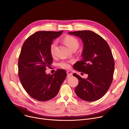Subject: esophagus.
I'll return each mask as SVG.
<instances>
[{"instance_id": "obj_1", "label": "esophagus", "mask_w": 129, "mask_h": 129, "mask_svg": "<svg viewBox=\"0 0 129 129\" xmlns=\"http://www.w3.org/2000/svg\"><path fill=\"white\" fill-rule=\"evenodd\" d=\"M67 77H68L72 76V73L70 71H67Z\"/></svg>"}]
</instances>
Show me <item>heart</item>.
<instances>
[{
  "label": "heart",
  "instance_id": "heart-1",
  "mask_svg": "<svg viewBox=\"0 0 129 129\" xmlns=\"http://www.w3.org/2000/svg\"><path fill=\"white\" fill-rule=\"evenodd\" d=\"M63 41L66 44V45L71 50L73 49H77L80 45L79 41L75 37L71 36H67L63 39ZM57 42L54 41L51 43L50 46V52L52 56H53L55 52H56V49L57 47ZM59 66L61 68L64 69H68L70 67V64L68 62L66 61H62L59 63Z\"/></svg>",
  "mask_w": 129,
  "mask_h": 129
}]
</instances>
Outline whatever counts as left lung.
Here are the masks:
<instances>
[{
	"label": "left lung",
	"instance_id": "obj_1",
	"mask_svg": "<svg viewBox=\"0 0 129 129\" xmlns=\"http://www.w3.org/2000/svg\"><path fill=\"white\" fill-rule=\"evenodd\" d=\"M80 38L83 42L82 60L73 65V68L88 75L82 79L76 73L73 76L79 80L75 93L88 102L102 98L111 85L114 70V61L110 48L101 36L90 30L69 32Z\"/></svg>",
	"mask_w": 129,
	"mask_h": 129
}]
</instances>
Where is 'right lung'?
Masks as SVG:
<instances>
[{
  "label": "right lung",
  "instance_id": "add662e5",
  "mask_svg": "<svg viewBox=\"0 0 129 129\" xmlns=\"http://www.w3.org/2000/svg\"><path fill=\"white\" fill-rule=\"evenodd\" d=\"M63 31H39L23 43L18 60V76L26 92L42 102L50 100L58 93L67 73L58 69L54 74H46V67L52 63L50 46Z\"/></svg>",
  "mask_w": 129,
  "mask_h": 129
}]
</instances>
